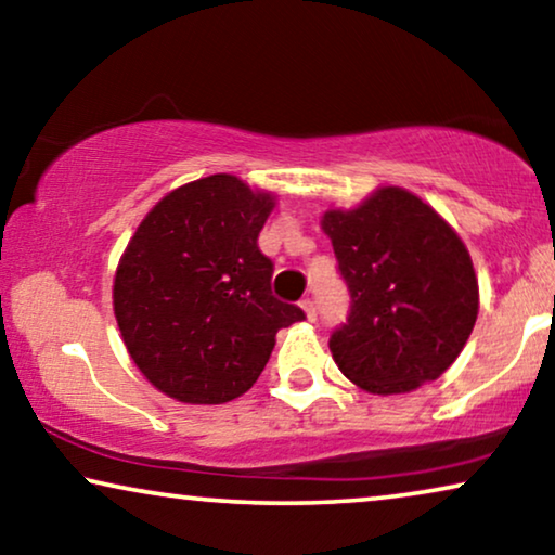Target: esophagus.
Returning a JSON list of instances; mask_svg holds the SVG:
<instances>
[{
  "label": "esophagus",
  "instance_id": "1",
  "mask_svg": "<svg viewBox=\"0 0 555 555\" xmlns=\"http://www.w3.org/2000/svg\"><path fill=\"white\" fill-rule=\"evenodd\" d=\"M300 308H302V313H306V318H308V321H315V302L313 300H310V298H306V300H302L300 302Z\"/></svg>",
  "mask_w": 555,
  "mask_h": 555
}]
</instances>
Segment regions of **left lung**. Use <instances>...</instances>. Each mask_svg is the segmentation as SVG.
<instances>
[{"label": "left lung", "instance_id": "1", "mask_svg": "<svg viewBox=\"0 0 555 555\" xmlns=\"http://www.w3.org/2000/svg\"><path fill=\"white\" fill-rule=\"evenodd\" d=\"M351 315L331 336L348 382L391 397L435 382L475 328L480 287L467 245L435 207L401 186H378L351 209L323 211Z\"/></svg>", "mask_w": 555, "mask_h": 555}]
</instances>
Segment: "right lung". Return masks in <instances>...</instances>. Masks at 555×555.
I'll return each instance as SVG.
<instances>
[{"mask_svg": "<svg viewBox=\"0 0 555 555\" xmlns=\"http://www.w3.org/2000/svg\"><path fill=\"white\" fill-rule=\"evenodd\" d=\"M278 196L211 173L158 199L113 278L126 351L146 382L181 404H227L262 374L280 328L302 321L272 298L257 234Z\"/></svg>", "mask_w": 555, "mask_h": 555, "instance_id": "obj_1", "label": "right lung"}]
</instances>
